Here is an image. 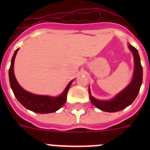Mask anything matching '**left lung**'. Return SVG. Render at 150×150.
Segmentation results:
<instances>
[{
    "label": "left lung",
    "mask_w": 150,
    "mask_h": 150,
    "mask_svg": "<svg viewBox=\"0 0 150 150\" xmlns=\"http://www.w3.org/2000/svg\"><path fill=\"white\" fill-rule=\"evenodd\" d=\"M128 48L132 52L134 62V71L132 80L129 85L121 92L110 100H97L91 96L88 88L90 100L97 108L105 112H113L122 110L132 104L137 98L143 81V67L140 64V59L137 50L132 45H128Z\"/></svg>",
    "instance_id": "left-lung-1"
}]
</instances>
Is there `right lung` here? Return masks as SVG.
I'll use <instances>...</instances> for the list:
<instances>
[{
    "label": "right lung",
    "mask_w": 150,
    "mask_h": 150,
    "mask_svg": "<svg viewBox=\"0 0 150 150\" xmlns=\"http://www.w3.org/2000/svg\"><path fill=\"white\" fill-rule=\"evenodd\" d=\"M18 49L14 52L11 60L10 70H9V79L10 86L17 100L20 102L28 110L38 113H50L59 110L67 100V95L69 88L74 80H71L64 91L59 97H50L46 95H38L30 93L24 90L17 82L14 74V61Z\"/></svg>",
    "instance_id": "1"
}]
</instances>
